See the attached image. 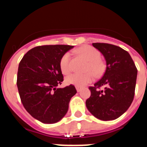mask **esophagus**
Returning <instances> with one entry per match:
<instances>
[{
    "instance_id": "34e87169",
    "label": "esophagus",
    "mask_w": 147,
    "mask_h": 147,
    "mask_svg": "<svg viewBox=\"0 0 147 147\" xmlns=\"http://www.w3.org/2000/svg\"><path fill=\"white\" fill-rule=\"evenodd\" d=\"M76 90H77V92H80V91H81L82 88H80V87H76Z\"/></svg>"
}]
</instances>
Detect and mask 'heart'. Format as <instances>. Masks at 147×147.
Returning a JSON list of instances; mask_svg holds the SVG:
<instances>
[{"label": "heart", "mask_w": 147, "mask_h": 147, "mask_svg": "<svg viewBox=\"0 0 147 147\" xmlns=\"http://www.w3.org/2000/svg\"><path fill=\"white\" fill-rule=\"evenodd\" d=\"M76 52L88 61L86 71H91L96 76H100L103 74L106 65L105 62L101 59L99 51L90 45H85L78 49ZM59 66L62 74H67L71 71V56L68 53H66L62 56L59 62ZM93 80V75L92 73H87L85 74H71L65 78V82L67 85L83 87Z\"/></svg>", "instance_id": "1"}]
</instances>
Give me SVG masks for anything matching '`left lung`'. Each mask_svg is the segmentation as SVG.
Wrapping results in <instances>:
<instances>
[{"mask_svg":"<svg viewBox=\"0 0 147 147\" xmlns=\"http://www.w3.org/2000/svg\"><path fill=\"white\" fill-rule=\"evenodd\" d=\"M103 54L106 71L102 79L90 87L91 95L86 107L102 121L115 120L128 110L133 101L138 71L131 56L121 48L108 43H93ZM105 86L103 91L98 90Z\"/></svg>","mask_w":147,"mask_h":147,"instance_id":"left-lung-1","label":"left lung"}]
</instances>
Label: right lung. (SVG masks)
Returning a JSON list of instances; mask_svg holds the SVG:
<instances>
[{
  "instance_id": "right-lung-1",
  "label": "right lung",
  "mask_w": 147,
  "mask_h": 147,
  "mask_svg": "<svg viewBox=\"0 0 147 147\" xmlns=\"http://www.w3.org/2000/svg\"><path fill=\"white\" fill-rule=\"evenodd\" d=\"M74 46L42 45L29 50L18 67L17 85L23 107L44 124H54L67 113L70 100L76 93L72 85L57 88L63 81L61 58Z\"/></svg>"
}]
</instances>
